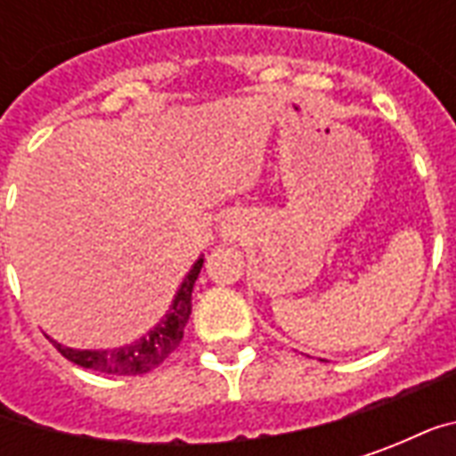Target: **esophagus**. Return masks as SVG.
I'll return each mask as SVG.
<instances>
[{"mask_svg": "<svg viewBox=\"0 0 456 456\" xmlns=\"http://www.w3.org/2000/svg\"><path fill=\"white\" fill-rule=\"evenodd\" d=\"M224 237H227V239H237L239 237V222H237V219L229 217L227 222H224Z\"/></svg>", "mask_w": 456, "mask_h": 456, "instance_id": "34e87169", "label": "esophagus"}]
</instances>
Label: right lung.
Returning <instances> with one entry per match:
<instances>
[{"label": "right lung", "instance_id": "right-lung-1", "mask_svg": "<svg viewBox=\"0 0 456 456\" xmlns=\"http://www.w3.org/2000/svg\"><path fill=\"white\" fill-rule=\"evenodd\" d=\"M202 261L205 258H198L195 266L190 268V273L178 288L175 300L166 317L153 330H149L146 337H141L126 346H119V349H73V346L53 342L55 349L63 354L68 362L100 373L136 376V373L153 371L159 363L166 362L170 354L178 349L180 339H183V332L190 320V307H192V286L200 276Z\"/></svg>", "mask_w": 456, "mask_h": 456}]
</instances>
